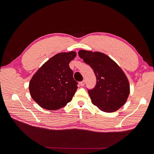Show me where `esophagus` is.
<instances>
[{
    "label": "esophagus",
    "instance_id": "1",
    "mask_svg": "<svg viewBox=\"0 0 154 154\" xmlns=\"http://www.w3.org/2000/svg\"><path fill=\"white\" fill-rule=\"evenodd\" d=\"M85 80H82V82H80V85L82 87V86H84L85 85Z\"/></svg>",
    "mask_w": 154,
    "mask_h": 154
}]
</instances>
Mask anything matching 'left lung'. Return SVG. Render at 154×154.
<instances>
[{"label":"left lung","instance_id":"1","mask_svg":"<svg viewBox=\"0 0 154 154\" xmlns=\"http://www.w3.org/2000/svg\"><path fill=\"white\" fill-rule=\"evenodd\" d=\"M79 55L93 69L97 79L95 87L88 91L92 103L108 113L122 107L130 94V84L122 69L100 52L80 50Z\"/></svg>","mask_w":154,"mask_h":154}]
</instances>
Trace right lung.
Instances as JSON below:
<instances>
[{
  "label": "right lung",
  "instance_id": "1",
  "mask_svg": "<svg viewBox=\"0 0 154 154\" xmlns=\"http://www.w3.org/2000/svg\"><path fill=\"white\" fill-rule=\"evenodd\" d=\"M76 52H60L48 59L32 76L29 82L31 97L47 110H59L70 102L78 87L69 63Z\"/></svg>",
  "mask_w": 154,
  "mask_h": 154
}]
</instances>
